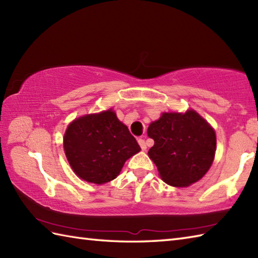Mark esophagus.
<instances>
[{"instance_id":"esophagus-1","label":"esophagus","mask_w":258,"mask_h":258,"mask_svg":"<svg viewBox=\"0 0 258 258\" xmlns=\"http://www.w3.org/2000/svg\"><path fill=\"white\" fill-rule=\"evenodd\" d=\"M139 144H140L142 150H143V151L146 150V143H145V141L143 139H139Z\"/></svg>"}]
</instances>
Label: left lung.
Returning <instances> with one entry per match:
<instances>
[{
  "label": "left lung",
  "instance_id": "8db88e82",
  "mask_svg": "<svg viewBox=\"0 0 258 258\" xmlns=\"http://www.w3.org/2000/svg\"><path fill=\"white\" fill-rule=\"evenodd\" d=\"M147 135L154 140L149 156L168 185L184 187L197 182L214 161L215 132L194 111L164 113L151 123Z\"/></svg>",
  "mask_w": 258,
  "mask_h": 258
}]
</instances>
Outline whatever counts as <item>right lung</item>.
<instances>
[{"mask_svg":"<svg viewBox=\"0 0 258 258\" xmlns=\"http://www.w3.org/2000/svg\"><path fill=\"white\" fill-rule=\"evenodd\" d=\"M64 151L78 176L103 184L116 177L125 161L141 147L127 126L108 109L71 123L64 135Z\"/></svg>","mask_w":258,"mask_h":258,"instance_id":"add662e5","label":"right lung"}]
</instances>
